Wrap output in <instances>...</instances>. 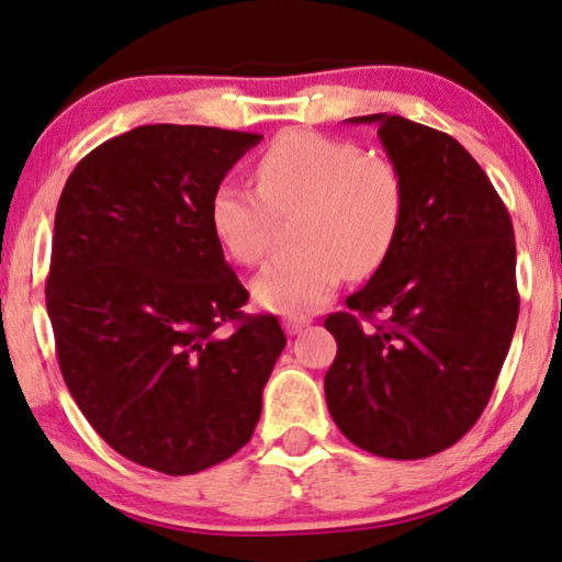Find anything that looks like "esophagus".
Returning <instances> with one entry per match:
<instances>
[{
	"mask_svg": "<svg viewBox=\"0 0 562 562\" xmlns=\"http://www.w3.org/2000/svg\"><path fill=\"white\" fill-rule=\"evenodd\" d=\"M305 326H308V321H303V318H288V321H285V331H288L290 336L301 334Z\"/></svg>",
	"mask_w": 562,
	"mask_h": 562,
	"instance_id": "34e87169",
	"label": "esophagus"
}]
</instances>
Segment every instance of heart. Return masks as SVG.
Wrapping results in <instances>:
<instances>
[{"mask_svg": "<svg viewBox=\"0 0 562 562\" xmlns=\"http://www.w3.org/2000/svg\"><path fill=\"white\" fill-rule=\"evenodd\" d=\"M259 190L221 182L211 198V228L241 265H257L272 244L277 215H297L303 246L254 277L261 308L305 318L331 301L344 274H370L401 231L406 190L387 159L364 156L351 140L285 133L261 154Z\"/></svg>", "mask_w": 562, "mask_h": 562, "instance_id": "heart-1", "label": "heart"}]
</instances>
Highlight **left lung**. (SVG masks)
I'll list each match as a JSON object with an SVG mask.
<instances>
[{
	"label": "left lung",
	"instance_id": "1",
	"mask_svg": "<svg viewBox=\"0 0 562 562\" xmlns=\"http://www.w3.org/2000/svg\"><path fill=\"white\" fill-rule=\"evenodd\" d=\"M378 125L403 179L401 231L326 328L336 359L324 391L344 437L378 458L418 460L465 437L483 414L519 318L516 244L506 205L447 133L401 115ZM386 316L372 329L361 318Z\"/></svg>",
	"mask_w": 562,
	"mask_h": 562
}]
</instances>
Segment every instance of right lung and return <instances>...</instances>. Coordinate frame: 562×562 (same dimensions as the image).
Wrapping results in <instances>:
<instances>
[{
	"label": "right lung",
	"mask_w": 562,
	"mask_h": 562,
	"mask_svg": "<svg viewBox=\"0 0 562 562\" xmlns=\"http://www.w3.org/2000/svg\"><path fill=\"white\" fill-rule=\"evenodd\" d=\"M259 140L140 125L87 154L58 200V368L104 442L159 473H200L249 442L288 344L274 316H244L249 293L211 228L215 187Z\"/></svg>",
	"instance_id": "obj_1"
}]
</instances>
